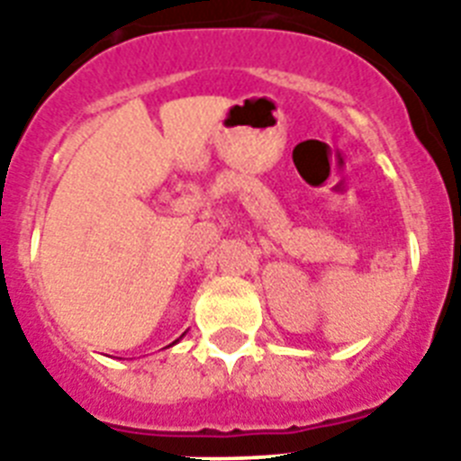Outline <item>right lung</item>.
<instances>
[{"mask_svg":"<svg viewBox=\"0 0 461 461\" xmlns=\"http://www.w3.org/2000/svg\"><path fill=\"white\" fill-rule=\"evenodd\" d=\"M176 342H177V339H176ZM176 342H173V344H176Z\"/></svg>","mask_w":461,"mask_h":461,"instance_id":"obj_1","label":"right lung"}]
</instances>
